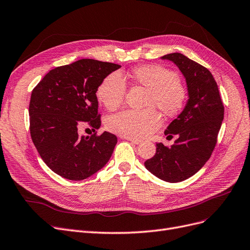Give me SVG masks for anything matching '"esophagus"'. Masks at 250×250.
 <instances>
[{
  "label": "esophagus",
  "mask_w": 250,
  "mask_h": 250,
  "mask_svg": "<svg viewBox=\"0 0 250 250\" xmlns=\"http://www.w3.org/2000/svg\"><path fill=\"white\" fill-rule=\"evenodd\" d=\"M127 141H129L130 143L134 144V145H139L142 143V141H139V139H135V138H130V137H125Z\"/></svg>",
  "instance_id": "obj_1"
}]
</instances>
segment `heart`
Here are the masks:
<instances>
[{"mask_svg":"<svg viewBox=\"0 0 250 250\" xmlns=\"http://www.w3.org/2000/svg\"><path fill=\"white\" fill-rule=\"evenodd\" d=\"M134 82L149 91L147 104L156 105L168 115L174 116L185 105L187 91L175 73L160 65L136 67L132 72ZM127 85L122 75L115 72L106 76L96 91L98 102L109 111L122 104ZM161 125V118L154 108L145 111L125 109L109 116L106 120L108 130L130 138H144Z\"/></svg>","mask_w":250,"mask_h":250,"instance_id":"1","label":"heart"}]
</instances>
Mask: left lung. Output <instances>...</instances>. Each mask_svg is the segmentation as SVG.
Returning <instances> with one entry per match:
<instances>
[{
	"label": "left lung",
	"instance_id": "left-lung-1",
	"mask_svg": "<svg viewBox=\"0 0 250 250\" xmlns=\"http://www.w3.org/2000/svg\"><path fill=\"white\" fill-rule=\"evenodd\" d=\"M161 59L172 62L186 79L188 99L184 111L169 124L165 135L178 138L170 147L156 144V154L145 166L158 178L178 183L191 177L210 158L224 120V104L211 73L182 53Z\"/></svg>",
	"mask_w": 250,
	"mask_h": 250
}]
</instances>
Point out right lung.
I'll return each instance as SVG.
<instances>
[{"mask_svg":"<svg viewBox=\"0 0 250 250\" xmlns=\"http://www.w3.org/2000/svg\"><path fill=\"white\" fill-rule=\"evenodd\" d=\"M121 65L80 59L51 69L34 88L29 102V130L33 143L53 172L82 181L108 162L117 136L104 131L91 137L78 134L84 125L94 132L102 125L97 88Z\"/></svg>","mask_w":250,"mask_h":250,"instance_id":"obj_1","label":"right lung"}]
</instances>
